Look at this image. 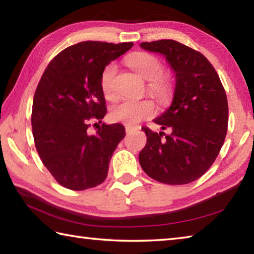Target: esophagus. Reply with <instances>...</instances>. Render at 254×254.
I'll return each mask as SVG.
<instances>
[{
  "label": "esophagus",
  "instance_id": "34e87169",
  "mask_svg": "<svg viewBox=\"0 0 254 254\" xmlns=\"http://www.w3.org/2000/svg\"><path fill=\"white\" fill-rule=\"evenodd\" d=\"M135 127H132V126H126V131L127 133H131L133 130H135Z\"/></svg>",
  "mask_w": 254,
  "mask_h": 254
}]
</instances>
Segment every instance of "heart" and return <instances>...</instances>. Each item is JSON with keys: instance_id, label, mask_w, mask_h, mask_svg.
<instances>
[{"instance_id": "heart-1", "label": "heart", "mask_w": 254, "mask_h": 254, "mask_svg": "<svg viewBox=\"0 0 254 254\" xmlns=\"http://www.w3.org/2000/svg\"><path fill=\"white\" fill-rule=\"evenodd\" d=\"M127 66L137 75L148 80L147 91L159 102H166L173 94V79L168 74L162 72L163 66L157 56L149 53H134L127 58ZM117 66L113 63L107 65L101 76V86L104 95L109 100L117 97L114 78ZM156 113L154 103L149 98L140 101L123 100L115 104L111 110V119L114 122H121L127 126H135Z\"/></svg>"}]
</instances>
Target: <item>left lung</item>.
Listing matches in <instances>:
<instances>
[{
    "mask_svg": "<svg viewBox=\"0 0 254 254\" xmlns=\"http://www.w3.org/2000/svg\"><path fill=\"white\" fill-rule=\"evenodd\" d=\"M140 47L165 56L176 75L173 103L153 120L170 133L142 127L147 143L139 154L140 165L157 182L189 184L209 169L224 143L229 122L225 89L212 64L197 50L165 39Z\"/></svg>",
    "mask_w": 254,
    "mask_h": 254,
    "instance_id": "1",
    "label": "left lung"
}]
</instances>
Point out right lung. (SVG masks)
<instances>
[{"label":"right lung","mask_w":254,"mask_h":254,"mask_svg":"<svg viewBox=\"0 0 254 254\" xmlns=\"http://www.w3.org/2000/svg\"><path fill=\"white\" fill-rule=\"evenodd\" d=\"M132 46L78 42L56 56L41 76L32 104L34 144L46 168L65 188L85 190L106 178L126 128L120 123H103L93 135L87 128L92 120L102 123L106 114L103 70Z\"/></svg>","instance_id":"obj_1"}]
</instances>
